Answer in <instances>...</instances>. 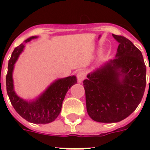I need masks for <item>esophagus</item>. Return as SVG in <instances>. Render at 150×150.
<instances>
[{"label": "esophagus", "instance_id": "34e87169", "mask_svg": "<svg viewBox=\"0 0 150 150\" xmlns=\"http://www.w3.org/2000/svg\"><path fill=\"white\" fill-rule=\"evenodd\" d=\"M85 78H86V73L84 71H79L77 74V79L78 82L81 83L82 82V81L85 79Z\"/></svg>", "mask_w": 150, "mask_h": 150}]
</instances>
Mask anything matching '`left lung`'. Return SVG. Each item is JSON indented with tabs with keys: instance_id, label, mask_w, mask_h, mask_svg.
Masks as SVG:
<instances>
[{
	"instance_id": "left-lung-1",
	"label": "left lung",
	"mask_w": 150,
	"mask_h": 150,
	"mask_svg": "<svg viewBox=\"0 0 150 150\" xmlns=\"http://www.w3.org/2000/svg\"><path fill=\"white\" fill-rule=\"evenodd\" d=\"M113 37L119 43L116 57L83 81L88 114L102 123L118 122L129 116L141 102L146 85L141 51L125 37Z\"/></svg>"
}]
</instances>
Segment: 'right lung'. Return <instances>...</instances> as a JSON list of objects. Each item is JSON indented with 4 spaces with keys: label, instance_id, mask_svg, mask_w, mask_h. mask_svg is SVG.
<instances>
[{
    "label": "right lung",
    "instance_id": "add662e5",
    "mask_svg": "<svg viewBox=\"0 0 150 150\" xmlns=\"http://www.w3.org/2000/svg\"><path fill=\"white\" fill-rule=\"evenodd\" d=\"M37 36H32L25 40L28 43ZM25 47L24 43L15 48L8 61V73L6 75L7 93L10 101L18 114L27 121L34 124H47L54 121L61 113L62 103L68 89L77 83L75 75L56 80L43 92L38 98L26 101L17 96L14 90L12 72L14 64Z\"/></svg>",
    "mask_w": 150,
    "mask_h": 150
}]
</instances>
